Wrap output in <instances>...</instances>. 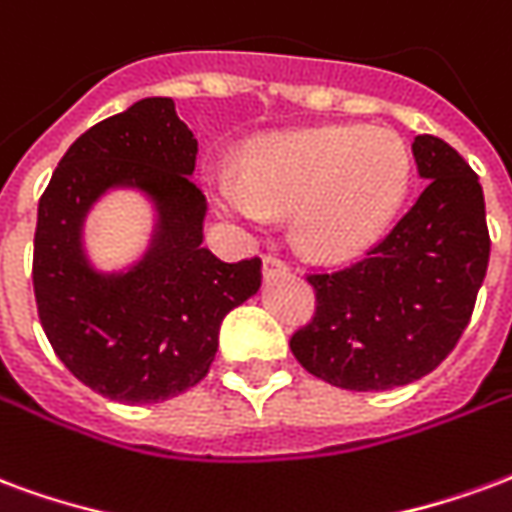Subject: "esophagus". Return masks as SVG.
<instances>
[{"label": "esophagus", "instance_id": "obj_1", "mask_svg": "<svg viewBox=\"0 0 512 512\" xmlns=\"http://www.w3.org/2000/svg\"><path fill=\"white\" fill-rule=\"evenodd\" d=\"M261 270H264V278H270V275H281V272H286L289 267H286V261L278 259V256H264V264H261Z\"/></svg>", "mask_w": 512, "mask_h": 512}]
</instances>
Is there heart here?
I'll use <instances>...</instances> for the list:
<instances>
[{"mask_svg": "<svg viewBox=\"0 0 512 512\" xmlns=\"http://www.w3.org/2000/svg\"><path fill=\"white\" fill-rule=\"evenodd\" d=\"M412 179L404 138L387 128L324 125L256 141L245 177L212 171L223 218L261 231L270 215H292L294 240L316 261L363 256L390 229Z\"/></svg>", "mask_w": 512, "mask_h": 512, "instance_id": "heart-1", "label": "heart"}]
</instances>
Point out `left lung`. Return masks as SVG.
<instances>
[{
  "instance_id": "8db88e82",
  "label": "left lung",
  "mask_w": 512,
  "mask_h": 512,
  "mask_svg": "<svg viewBox=\"0 0 512 512\" xmlns=\"http://www.w3.org/2000/svg\"><path fill=\"white\" fill-rule=\"evenodd\" d=\"M425 190L365 259L313 272L311 324L292 335L297 363L327 384L382 393L431 374L453 352L488 270L480 179L447 141L414 136Z\"/></svg>"
}]
</instances>
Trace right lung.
Instances as JSON below:
<instances>
[{"label":"right lung","mask_w":512,"mask_h":512,"mask_svg":"<svg viewBox=\"0 0 512 512\" xmlns=\"http://www.w3.org/2000/svg\"><path fill=\"white\" fill-rule=\"evenodd\" d=\"M199 144L171 98H144L78 136L37 204V316L78 382L122 404H160L210 371L223 316L259 292L261 261L204 248L207 199L193 185ZM114 187L141 189L159 220L125 273L95 271L83 220Z\"/></svg>","instance_id":"obj_1"}]
</instances>
